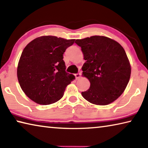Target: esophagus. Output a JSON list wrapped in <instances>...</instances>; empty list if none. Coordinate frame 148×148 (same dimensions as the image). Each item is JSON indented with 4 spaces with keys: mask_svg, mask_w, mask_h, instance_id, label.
<instances>
[{
    "mask_svg": "<svg viewBox=\"0 0 148 148\" xmlns=\"http://www.w3.org/2000/svg\"><path fill=\"white\" fill-rule=\"evenodd\" d=\"M75 77H76V79H79L80 77H81V73H77V74H74Z\"/></svg>",
    "mask_w": 148,
    "mask_h": 148,
    "instance_id": "obj_1",
    "label": "esophagus"
}]
</instances>
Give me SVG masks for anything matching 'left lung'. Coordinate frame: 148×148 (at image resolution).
<instances>
[{"label": "left lung", "instance_id": "left-lung-1", "mask_svg": "<svg viewBox=\"0 0 148 148\" xmlns=\"http://www.w3.org/2000/svg\"><path fill=\"white\" fill-rule=\"evenodd\" d=\"M86 62L82 76L90 82L89 89L82 92L87 101L109 104L121 95L128 84L131 67L125 49L118 42L103 36L77 39Z\"/></svg>", "mask_w": 148, "mask_h": 148}]
</instances>
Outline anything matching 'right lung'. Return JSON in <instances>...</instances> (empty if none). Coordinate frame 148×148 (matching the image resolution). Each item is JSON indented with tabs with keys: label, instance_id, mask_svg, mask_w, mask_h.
<instances>
[{
	"label": "right lung",
	"instance_id": "obj_1",
	"mask_svg": "<svg viewBox=\"0 0 148 148\" xmlns=\"http://www.w3.org/2000/svg\"><path fill=\"white\" fill-rule=\"evenodd\" d=\"M75 39L54 36L34 39L25 47L17 65V79L27 97L36 103H55L63 97L66 86L75 79L65 71V50Z\"/></svg>",
	"mask_w": 148,
	"mask_h": 148
}]
</instances>
